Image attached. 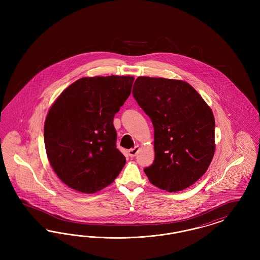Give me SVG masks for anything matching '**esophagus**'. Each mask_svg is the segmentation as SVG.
<instances>
[{"label":"esophagus","instance_id":"esophagus-1","mask_svg":"<svg viewBox=\"0 0 260 260\" xmlns=\"http://www.w3.org/2000/svg\"><path fill=\"white\" fill-rule=\"evenodd\" d=\"M138 151H139V146H136L135 148L129 149L128 150V155L131 157H136V154L138 153Z\"/></svg>","mask_w":260,"mask_h":260}]
</instances>
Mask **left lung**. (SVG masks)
Wrapping results in <instances>:
<instances>
[{
	"label": "left lung",
	"mask_w": 260,
	"mask_h": 260,
	"mask_svg": "<svg viewBox=\"0 0 260 260\" xmlns=\"http://www.w3.org/2000/svg\"><path fill=\"white\" fill-rule=\"evenodd\" d=\"M133 94L154 126L155 160L144 169L150 182L168 192L194 184L215 151L210 106L180 80L138 77Z\"/></svg>",
	"instance_id": "left-lung-1"
}]
</instances>
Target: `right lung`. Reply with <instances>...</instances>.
<instances>
[{
    "instance_id": "obj_1",
    "label": "right lung",
    "mask_w": 260,
    "mask_h": 260,
    "mask_svg": "<svg viewBox=\"0 0 260 260\" xmlns=\"http://www.w3.org/2000/svg\"><path fill=\"white\" fill-rule=\"evenodd\" d=\"M135 78H82L54 101L44 126L51 168L63 183L91 194L110 185L125 164L116 147L114 116L129 96Z\"/></svg>"
}]
</instances>
